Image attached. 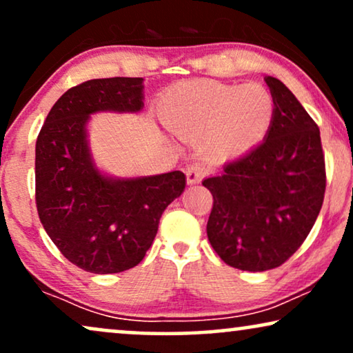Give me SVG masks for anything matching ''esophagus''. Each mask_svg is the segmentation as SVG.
Here are the masks:
<instances>
[{"mask_svg":"<svg viewBox=\"0 0 353 353\" xmlns=\"http://www.w3.org/2000/svg\"><path fill=\"white\" fill-rule=\"evenodd\" d=\"M207 172H208V168L205 166L203 163L190 164V166H187L185 169L187 182H189V184H197V182H200L205 176H207Z\"/></svg>","mask_w":353,"mask_h":353,"instance_id":"obj_1","label":"esophagus"}]
</instances>
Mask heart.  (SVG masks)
Instances as JSON below:
<instances>
[{
    "label": "heart",
    "mask_w": 353,
    "mask_h": 353,
    "mask_svg": "<svg viewBox=\"0 0 353 353\" xmlns=\"http://www.w3.org/2000/svg\"><path fill=\"white\" fill-rule=\"evenodd\" d=\"M274 99L257 84L234 86L218 81H187L166 92L159 117L184 140L203 138L210 156L226 158L256 143L269 128Z\"/></svg>",
    "instance_id": "1"
}]
</instances>
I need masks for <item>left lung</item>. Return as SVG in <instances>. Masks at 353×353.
Masks as SVG:
<instances>
[{
  "label": "left lung",
  "instance_id": "obj_1",
  "mask_svg": "<svg viewBox=\"0 0 353 353\" xmlns=\"http://www.w3.org/2000/svg\"><path fill=\"white\" fill-rule=\"evenodd\" d=\"M274 115L265 140L202 184L212 192L207 234L239 270L280 267L313 228L325 192L319 128L293 92L267 77Z\"/></svg>",
  "mask_w": 353,
  "mask_h": 353
}]
</instances>
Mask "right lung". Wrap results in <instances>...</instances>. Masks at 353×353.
I'll list each match as a JSON object with an SVG mask.
<instances>
[{
	"label": "right lung",
	"instance_id": "obj_1",
	"mask_svg": "<svg viewBox=\"0 0 353 353\" xmlns=\"http://www.w3.org/2000/svg\"><path fill=\"white\" fill-rule=\"evenodd\" d=\"M143 79H89L68 89L48 112L35 143V205L40 223L71 264L117 274L143 261L159 218L185 189L172 171L107 179L92 166L84 125L99 110L138 112Z\"/></svg>",
	"mask_w": 353,
	"mask_h": 353
}]
</instances>
